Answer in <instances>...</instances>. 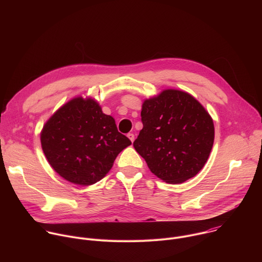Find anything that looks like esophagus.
<instances>
[{"mask_svg": "<svg viewBox=\"0 0 262 262\" xmlns=\"http://www.w3.org/2000/svg\"><path fill=\"white\" fill-rule=\"evenodd\" d=\"M127 137H128V139L130 140L132 143L135 141V135H134L133 133H128V134H127Z\"/></svg>", "mask_w": 262, "mask_h": 262, "instance_id": "34e87169", "label": "esophagus"}]
</instances>
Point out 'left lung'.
Instances as JSON below:
<instances>
[{
	"label": "left lung",
	"instance_id": "obj_1",
	"mask_svg": "<svg viewBox=\"0 0 262 262\" xmlns=\"http://www.w3.org/2000/svg\"><path fill=\"white\" fill-rule=\"evenodd\" d=\"M141 121L143 128L134 147L159 178L181 183L203 168L212 148L214 127L192 95L170 89L146 99Z\"/></svg>",
	"mask_w": 262,
	"mask_h": 262
}]
</instances>
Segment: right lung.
<instances>
[{"instance_id": "1", "label": "right lung", "mask_w": 262, "mask_h": 262, "mask_svg": "<svg viewBox=\"0 0 262 262\" xmlns=\"http://www.w3.org/2000/svg\"><path fill=\"white\" fill-rule=\"evenodd\" d=\"M132 144L113 117L93 99L74 98L60 107L41 133L42 150L64 179L91 185L105 176L119 152Z\"/></svg>"}]
</instances>
